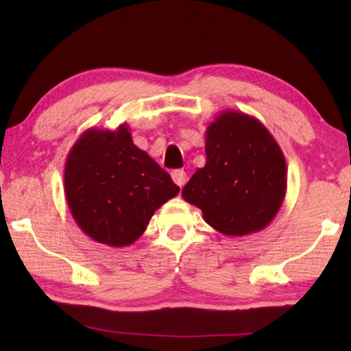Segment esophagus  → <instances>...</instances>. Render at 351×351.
<instances>
[{"label":"esophagus","instance_id":"esophagus-1","mask_svg":"<svg viewBox=\"0 0 351 351\" xmlns=\"http://www.w3.org/2000/svg\"><path fill=\"white\" fill-rule=\"evenodd\" d=\"M171 180H173V182L182 189L185 182H187V173H185L184 170H173L171 171Z\"/></svg>","mask_w":351,"mask_h":351}]
</instances>
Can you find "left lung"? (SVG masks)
Masks as SVG:
<instances>
[{"instance_id":"left-lung-1","label":"left lung","mask_w":351,"mask_h":351,"mask_svg":"<svg viewBox=\"0 0 351 351\" xmlns=\"http://www.w3.org/2000/svg\"><path fill=\"white\" fill-rule=\"evenodd\" d=\"M206 162L182 190L204 220L230 237L267 228L287 195V162L264 123L241 111L223 110L208 125Z\"/></svg>"}]
</instances>
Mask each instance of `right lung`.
<instances>
[{"label":"right lung","mask_w":351,"mask_h":351,"mask_svg":"<svg viewBox=\"0 0 351 351\" xmlns=\"http://www.w3.org/2000/svg\"><path fill=\"white\" fill-rule=\"evenodd\" d=\"M178 193L167 171L134 145L126 123L84 131L66 158L64 196L73 220L111 247L137 241L155 211Z\"/></svg>","instance_id":"right-lung-1"}]
</instances>
